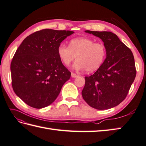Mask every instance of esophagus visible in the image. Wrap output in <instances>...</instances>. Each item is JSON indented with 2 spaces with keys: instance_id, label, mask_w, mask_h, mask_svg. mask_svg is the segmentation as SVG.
<instances>
[{
  "instance_id": "1",
  "label": "esophagus",
  "mask_w": 146,
  "mask_h": 146,
  "mask_svg": "<svg viewBox=\"0 0 146 146\" xmlns=\"http://www.w3.org/2000/svg\"><path fill=\"white\" fill-rule=\"evenodd\" d=\"M79 76L77 75L76 74H74V73H71V77H72V78H76V77H77Z\"/></svg>"
}]
</instances>
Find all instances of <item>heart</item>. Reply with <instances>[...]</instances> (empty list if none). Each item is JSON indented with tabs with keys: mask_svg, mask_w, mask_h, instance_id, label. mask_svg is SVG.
Masks as SVG:
<instances>
[{
	"mask_svg": "<svg viewBox=\"0 0 146 146\" xmlns=\"http://www.w3.org/2000/svg\"><path fill=\"white\" fill-rule=\"evenodd\" d=\"M57 54L66 66H70L76 57L74 69L92 72L98 70L104 61L106 49L102 43L95 42L89 38L79 37L71 40L69 47L60 44L57 48Z\"/></svg>",
	"mask_w": 146,
	"mask_h": 146,
	"instance_id": "obj_1",
	"label": "heart"
}]
</instances>
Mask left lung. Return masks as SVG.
<instances>
[{
	"label": "left lung",
	"instance_id": "left-lung-1",
	"mask_svg": "<svg viewBox=\"0 0 146 146\" xmlns=\"http://www.w3.org/2000/svg\"><path fill=\"white\" fill-rule=\"evenodd\" d=\"M100 38L106 49V58L96 72L85 77L84 100L92 108L109 109L119 105L127 96L136 76L132 51L111 32L86 31Z\"/></svg>",
	"mask_w": 146,
	"mask_h": 146
}]
</instances>
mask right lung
Listing matches in <instances>:
<instances>
[{
  "label": "right lung",
  "instance_id": "add662e5",
  "mask_svg": "<svg viewBox=\"0 0 146 146\" xmlns=\"http://www.w3.org/2000/svg\"><path fill=\"white\" fill-rule=\"evenodd\" d=\"M74 33L43 29L27 36L16 50L11 64L12 88L29 106L42 109L50 105L70 79L57 48Z\"/></svg>",
  "mask_w": 146,
  "mask_h": 146
}]
</instances>
